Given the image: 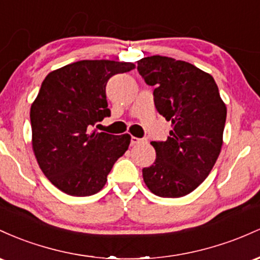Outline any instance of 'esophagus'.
<instances>
[{"label": "esophagus", "mask_w": 260, "mask_h": 260, "mask_svg": "<svg viewBox=\"0 0 260 260\" xmlns=\"http://www.w3.org/2000/svg\"><path fill=\"white\" fill-rule=\"evenodd\" d=\"M145 140L144 139H139V138H135V136H133V138H131V145L133 146H135V145H139V144H142V142H144Z\"/></svg>", "instance_id": "obj_1"}]
</instances>
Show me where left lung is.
I'll use <instances>...</instances> for the list:
<instances>
[{
	"label": "left lung",
	"mask_w": 260,
	"mask_h": 260,
	"mask_svg": "<svg viewBox=\"0 0 260 260\" xmlns=\"http://www.w3.org/2000/svg\"><path fill=\"white\" fill-rule=\"evenodd\" d=\"M138 71L154 86L157 112L172 122L166 141H152L156 161L142 169L145 184L162 198L191 193L209 176L220 154L226 106L211 75L167 56L144 57Z\"/></svg>",
	"instance_id": "obj_1"
}]
</instances>
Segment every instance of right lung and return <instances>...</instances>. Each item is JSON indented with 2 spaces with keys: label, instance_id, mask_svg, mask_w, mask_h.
<instances>
[{
  "label": "right lung",
  "instance_id": "right-lung-1",
  "mask_svg": "<svg viewBox=\"0 0 260 260\" xmlns=\"http://www.w3.org/2000/svg\"><path fill=\"white\" fill-rule=\"evenodd\" d=\"M131 62L81 60L55 70L43 81L30 108L31 145L39 167L61 191L74 197L98 193L130 135L92 131L110 116L106 87Z\"/></svg>",
  "mask_w": 260,
  "mask_h": 260
}]
</instances>
